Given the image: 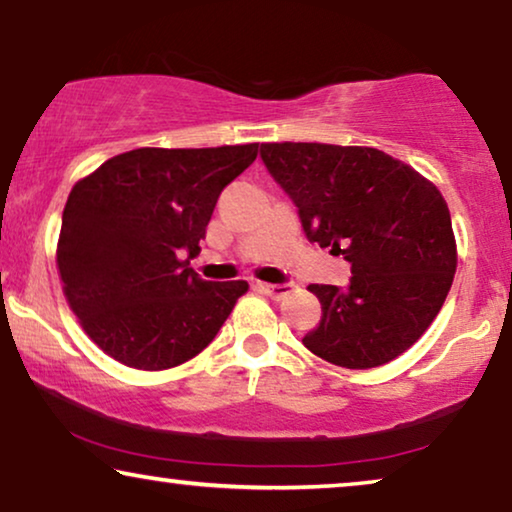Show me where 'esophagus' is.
I'll use <instances>...</instances> for the list:
<instances>
[{
    "instance_id": "esophagus-1",
    "label": "esophagus",
    "mask_w": 512,
    "mask_h": 512,
    "mask_svg": "<svg viewBox=\"0 0 512 512\" xmlns=\"http://www.w3.org/2000/svg\"><path fill=\"white\" fill-rule=\"evenodd\" d=\"M256 289H261L263 293H268L270 298H286L291 293L293 286L291 284H265V282H256Z\"/></svg>"
}]
</instances>
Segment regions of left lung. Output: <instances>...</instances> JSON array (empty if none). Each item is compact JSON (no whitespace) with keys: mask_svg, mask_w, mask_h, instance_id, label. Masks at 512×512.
<instances>
[{"mask_svg":"<svg viewBox=\"0 0 512 512\" xmlns=\"http://www.w3.org/2000/svg\"><path fill=\"white\" fill-rule=\"evenodd\" d=\"M261 158L298 207L307 240L352 265L342 289L310 286L321 321L303 345L352 370L401 356L436 319L457 270L443 195L370 146L261 144Z\"/></svg>","mask_w":512,"mask_h":512,"instance_id":"8db88e82","label":"left lung"}]
</instances>
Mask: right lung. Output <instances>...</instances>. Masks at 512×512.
Wrapping results in <instances>:
<instances>
[{
  "instance_id": "add662e5",
  "label": "right lung",
  "mask_w": 512,
  "mask_h": 512,
  "mask_svg": "<svg viewBox=\"0 0 512 512\" xmlns=\"http://www.w3.org/2000/svg\"><path fill=\"white\" fill-rule=\"evenodd\" d=\"M256 153L258 144L146 146L109 158L72 188L58 270L69 307L104 354L130 368L165 370L216 338L249 284L207 282L188 261L221 191Z\"/></svg>"
}]
</instances>
